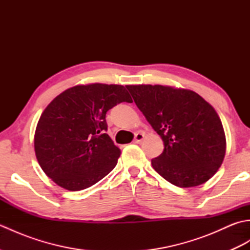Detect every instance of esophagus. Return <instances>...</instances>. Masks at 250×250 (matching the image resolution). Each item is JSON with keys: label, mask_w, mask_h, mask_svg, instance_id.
Returning <instances> with one entry per match:
<instances>
[{"label": "esophagus", "mask_w": 250, "mask_h": 250, "mask_svg": "<svg viewBox=\"0 0 250 250\" xmlns=\"http://www.w3.org/2000/svg\"><path fill=\"white\" fill-rule=\"evenodd\" d=\"M144 134L143 133H136L135 134V137H134V143H136V144H140V143H142L143 142V140H144Z\"/></svg>", "instance_id": "34e87169"}]
</instances>
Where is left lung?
I'll return each instance as SVG.
<instances>
[{"mask_svg":"<svg viewBox=\"0 0 250 250\" xmlns=\"http://www.w3.org/2000/svg\"><path fill=\"white\" fill-rule=\"evenodd\" d=\"M137 107L164 143L152 159L155 171L180 188L200 186L218 171L226 134L215 108L192 90L161 84H128Z\"/></svg>","mask_w":250,"mask_h":250,"instance_id":"left-lung-1","label":"left lung"}]
</instances>
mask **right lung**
Instances as JSON below:
<instances>
[{
  "label": "right lung",
  "instance_id": "add662e5",
  "mask_svg": "<svg viewBox=\"0 0 250 250\" xmlns=\"http://www.w3.org/2000/svg\"><path fill=\"white\" fill-rule=\"evenodd\" d=\"M121 102H132L124 86L94 83L68 88L47 105L35 129L34 150L52 182L79 191L116 167L121 151L105 133V116Z\"/></svg>",
  "mask_w": 250,
  "mask_h": 250
}]
</instances>
